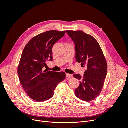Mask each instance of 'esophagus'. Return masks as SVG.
<instances>
[{
    "label": "esophagus",
    "mask_w": 128,
    "mask_h": 128,
    "mask_svg": "<svg viewBox=\"0 0 128 128\" xmlns=\"http://www.w3.org/2000/svg\"><path fill=\"white\" fill-rule=\"evenodd\" d=\"M66 77L67 78H72L73 77V75L72 74H66Z\"/></svg>",
    "instance_id": "obj_1"
}]
</instances>
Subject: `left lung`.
<instances>
[{
	"instance_id": "1",
	"label": "left lung",
	"mask_w": 128,
	"mask_h": 128,
	"mask_svg": "<svg viewBox=\"0 0 128 128\" xmlns=\"http://www.w3.org/2000/svg\"><path fill=\"white\" fill-rule=\"evenodd\" d=\"M67 32L75 44L76 62L87 68L83 76L74 75L80 80L75 96L84 102L92 101L99 96L104 86L107 72L105 57L94 37L80 30H67Z\"/></svg>"
}]
</instances>
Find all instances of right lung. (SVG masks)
Here are the masks:
<instances>
[{"instance_id":"right-lung-1","label":"right lung","mask_w":128,"mask_h":128,"mask_svg":"<svg viewBox=\"0 0 128 128\" xmlns=\"http://www.w3.org/2000/svg\"><path fill=\"white\" fill-rule=\"evenodd\" d=\"M65 31L50 30L33 37L22 52L18 66L20 82L30 98L37 102L51 99L58 84L66 78L63 72L44 69L45 62L52 61V48L62 37Z\"/></svg>"}]
</instances>
